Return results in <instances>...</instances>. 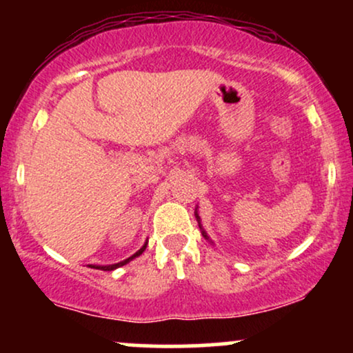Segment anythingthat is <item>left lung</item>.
Segmentation results:
<instances>
[{"label":"left lung","instance_id":"1","mask_svg":"<svg viewBox=\"0 0 353 353\" xmlns=\"http://www.w3.org/2000/svg\"><path fill=\"white\" fill-rule=\"evenodd\" d=\"M194 214H196V219H197V224H199V228H201V232H202V236H204L205 239H208V241H209V242H212V241H210V239H209V236H208V232H205V230H204V229H202V224H201V217H199V214H197V209H196V212H194Z\"/></svg>","mask_w":353,"mask_h":353}]
</instances>
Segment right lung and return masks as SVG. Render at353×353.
Here are the masks:
<instances>
[{
	"instance_id": "right-lung-1",
	"label": "right lung",
	"mask_w": 353,
	"mask_h": 353,
	"mask_svg": "<svg viewBox=\"0 0 353 353\" xmlns=\"http://www.w3.org/2000/svg\"><path fill=\"white\" fill-rule=\"evenodd\" d=\"M145 247H148V242H144V245L141 247V249L137 250L136 254H132L131 257H128V259H125V261H123V262H117V264H111V265H89V267H91V269H99V270H114V269H117V267H123V265L128 264V262H131L132 259L139 257V255L143 254L144 250H145Z\"/></svg>"
}]
</instances>
